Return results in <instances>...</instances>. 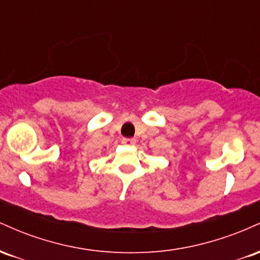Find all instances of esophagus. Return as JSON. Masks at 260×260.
I'll return each mask as SVG.
<instances>
[{
	"label": "esophagus",
	"mask_w": 260,
	"mask_h": 260,
	"mask_svg": "<svg viewBox=\"0 0 260 260\" xmlns=\"http://www.w3.org/2000/svg\"><path fill=\"white\" fill-rule=\"evenodd\" d=\"M122 143L127 145H133L136 144V139L134 138H122Z\"/></svg>",
	"instance_id": "esophagus-1"
}]
</instances>
